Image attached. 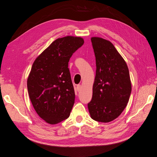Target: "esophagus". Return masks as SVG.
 Returning <instances> with one entry per match:
<instances>
[{"label": "esophagus", "mask_w": 157, "mask_h": 157, "mask_svg": "<svg viewBox=\"0 0 157 157\" xmlns=\"http://www.w3.org/2000/svg\"><path fill=\"white\" fill-rule=\"evenodd\" d=\"M80 88H81V86H80V84L77 85V91H78H78H80Z\"/></svg>", "instance_id": "1"}]
</instances>
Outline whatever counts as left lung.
<instances>
[{
  "mask_svg": "<svg viewBox=\"0 0 157 157\" xmlns=\"http://www.w3.org/2000/svg\"><path fill=\"white\" fill-rule=\"evenodd\" d=\"M96 72L92 100L88 103L91 118L109 122L119 116L127 105L132 91L127 64L110 41L92 37Z\"/></svg>",
  "mask_w": 157,
  "mask_h": 157,
  "instance_id": "obj_1",
  "label": "left lung"
}]
</instances>
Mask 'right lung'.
I'll use <instances>...</instances> for the list:
<instances>
[{
    "instance_id": "add662e5",
    "label": "right lung",
    "mask_w": 157,
    "mask_h": 157,
    "mask_svg": "<svg viewBox=\"0 0 157 157\" xmlns=\"http://www.w3.org/2000/svg\"><path fill=\"white\" fill-rule=\"evenodd\" d=\"M83 44L81 37L59 38L32 65L27 78L29 98L36 113L50 124H58L70 115L75 94L68 63Z\"/></svg>"
}]
</instances>
